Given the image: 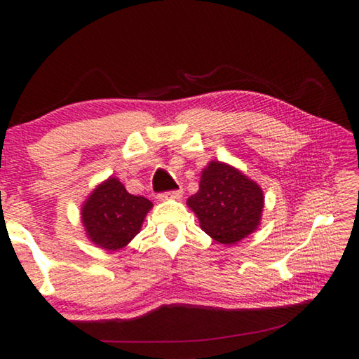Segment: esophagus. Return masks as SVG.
<instances>
[{"label": "esophagus", "mask_w": 359, "mask_h": 359, "mask_svg": "<svg viewBox=\"0 0 359 359\" xmlns=\"http://www.w3.org/2000/svg\"><path fill=\"white\" fill-rule=\"evenodd\" d=\"M182 193H184V190H182V188H177V190L160 193L158 194V199H160V201H165V199H179L182 196Z\"/></svg>", "instance_id": "1"}]
</instances>
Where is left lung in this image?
Segmentation results:
<instances>
[{"label":"left lung","instance_id":"left-lung-1","mask_svg":"<svg viewBox=\"0 0 359 359\" xmlns=\"http://www.w3.org/2000/svg\"><path fill=\"white\" fill-rule=\"evenodd\" d=\"M263 203V191L253 180L220 161L209 163L198 193L187 201L204 233L224 245L236 244L257 229Z\"/></svg>","mask_w":359,"mask_h":359}]
</instances>
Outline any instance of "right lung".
<instances>
[{"label":"right lung","mask_w":359,"mask_h":359,"mask_svg":"<svg viewBox=\"0 0 359 359\" xmlns=\"http://www.w3.org/2000/svg\"><path fill=\"white\" fill-rule=\"evenodd\" d=\"M151 203L126 191L121 182L111 177L90 194L82 208L87 236L106 250L125 247L141 231Z\"/></svg>","instance_id":"obj_1"}]
</instances>
